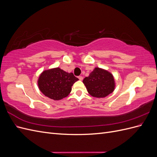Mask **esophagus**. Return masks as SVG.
<instances>
[{"label":"esophagus","instance_id":"esophagus-1","mask_svg":"<svg viewBox=\"0 0 157 157\" xmlns=\"http://www.w3.org/2000/svg\"><path fill=\"white\" fill-rule=\"evenodd\" d=\"M78 79L80 80H83V77H82V76H79V77H78Z\"/></svg>","mask_w":157,"mask_h":157}]
</instances>
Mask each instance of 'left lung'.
<instances>
[{
	"instance_id": "left-lung-1",
	"label": "left lung",
	"mask_w": 157,
	"mask_h": 157,
	"mask_svg": "<svg viewBox=\"0 0 157 157\" xmlns=\"http://www.w3.org/2000/svg\"><path fill=\"white\" fill-rule=\"evenodd\" d=\"M83 83L88 92L93 97L105 98L111 94L115 87V79L108 71L96 67L88 77H85Z\"/></svg>"
}]
</instances>
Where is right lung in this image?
Here are the masks:
<instances>
[{"label":"right lung","mask_w":157,"mask_h":157,"mask_svg":"<svg viewBox=\"0 0 157 157\" xmlns=\"http://www.w3.org/2000/svg\"><path fill=\"white\" fill-rule=\"evenodd\" d=\"M78 80L73 73H67L59 67L45 70L38 79L40 92L54 100L67 97L73 84Z\"/></svg>","instance_id":"add662e5"}]
</instances>
